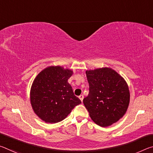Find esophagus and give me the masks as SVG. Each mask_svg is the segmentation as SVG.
Listing matches in <instances>:
<instances>
[{
  "instance_id": "esophagus-1",
  "label": "esophagus",
  "mask_w": 153,
  "mask_h": 153,
  "mask_svg": "<svg viewBox=\"0 0 153 153\" xmlns=\"http://www.w3.org/2000/svg\"><path fill=\"white\" fill-rule=\"evenodd\" d=\"M79 98L80 100H81V101L82 102L83 101V99H84V96H83V95L79 96Z\"/></svg>"
}]
</instances>
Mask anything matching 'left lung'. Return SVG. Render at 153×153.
Returning <instances> with one entry per match:
<instances>
[{"label":"left lung","instance_id":"1","mask_svg":"<svg viewBox=\"0 0 153 153\" xmlns=\"http://www.w3.org/2000/svg\"><path fill=\"white\" fill-rule=\"evenodd\" d=\"M89 94L83 100L92 121L101 127L117 122L128 109L129 91L125 80L108 67L86 71Z\"/></svg>","mask_w":153,"mask_h":153}]
</instances>
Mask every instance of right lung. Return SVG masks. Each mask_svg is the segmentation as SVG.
<instances>
[{
  "label": "right lung",
  "instance_id": "1",
  "mask_svg": "<svg viewBox=\"0 0 153 153\" xmlns=\"http://www.w3.org/2000/svg\"><path fill=\"white\" fill-rule=\"evenodd\" d=\"M73 74L60 66L48 67L38 75L30 91V101L34 112L46 123L63 120L81 103L67 82Z\"/></svg>",
  "mask_w": 153,
  "mask_h": 153
}]
</instances>
